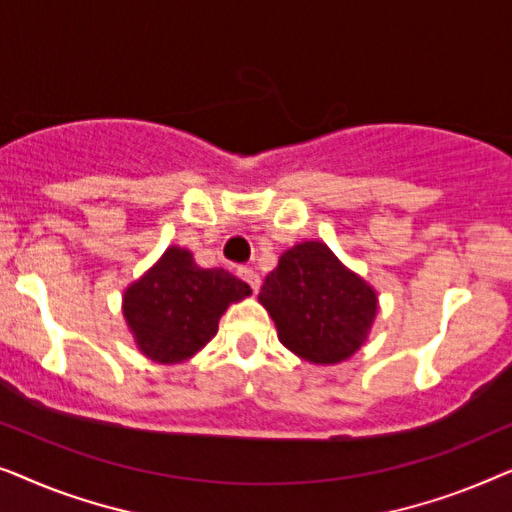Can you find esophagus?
Wrapping results in <instances>:
<instances>
[{
	"label": "esophagus",
	"instance_id": "esophagus-1",
	"mask_svg": "<svg viewBox=\"0 0 512 512\" xmlns=\"http://www.w3.org/2000/svg\"><path fill=\"white\" fill-rule=\"evenodd\" d=\"M237 275H240L244 282H247L251 289H254V293H258V289H261V277H258V272L256 270H251V268H240L237 270Z\"/></svg>",
	"mask_w": 512,
	"mask_h": 512
}]
</instances>
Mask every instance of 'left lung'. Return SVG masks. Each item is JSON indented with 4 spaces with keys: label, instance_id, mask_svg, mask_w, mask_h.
I'll return each instance as SVG.
<instances>
[{
    "label": "left lung",
    "instance_id": "1",
    "mask_svg": "<svg viewBox=\"0 0 512 512\" xmlns=\"http://www.w3.org/2000/svg\"><path fill=\"white\" fill-rule=\"evenodd\" d=\"M258 300L275 321L279 342L300 359L331 366L366 342L377 293L345 268L324 242H300L279 256Z\"/></svg>",
    "mask_w": 512,
    "mask_h": 512
}]
</instances>
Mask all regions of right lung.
Masks as SVG:
<instances>
[{
  "mask_svg": "<svg viewBox=\"0 0 512 512\" xmlns=\"http://www.w3.org/2000/svg\"><path fill=\"white\" fill-rule=\"evenodd\" d=\"M251 296L249 284L223 268H200L188 249L170 247L123 293V317L139 352L181 363L219 331L228 305Z\"/></svg>",
  "mask_w": 512,
  "mask_h": 512,
  "instance_id": "obj_1",
  "label": "right lung"
}]
</instances>
